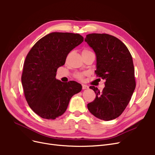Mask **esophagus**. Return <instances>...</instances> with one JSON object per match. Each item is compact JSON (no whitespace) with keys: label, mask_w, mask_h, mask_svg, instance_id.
<instances>
[{"label":"esophagus","mask_w":155,"mask_h":155,"mask_svg":"<svg viewBox=\"0 0 155 155\" xmlns=\"http://www.w3.org/2000/svg\"><path fill=\"white\" fill-rule=\"evenodd\" d=\"M88 88V86H87V85H84V84H82V89H87Z\"/></svg>","instance_id":"obj_1"}]
</instances>
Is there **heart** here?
Here are the masks:
<instances>
[{"instance_id":"1","label":"heart","mask_w":155,"mask_h":155,"mask_svg":"<svg viewBox=\"0 0 155 155\" xmlns=\"http://www.w3.org/2000/svg\"><path fill=\"white\" fill-rule=\"evenodd\" d=\"M88 51V50H85L83 51ZM83 77H84V73H77V74H76V77L77 78H78V79H80V80L82 79Z\"/></svg>"}]
</instances>
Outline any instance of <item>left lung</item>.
I'll use <instances>...</instances> for the list:
<instances>
[{
	"label": "left lung",
	"instance_id": "1",
	"mask_svg": "<svg viewBox=\"0 0 155 155\" xmlns=\"http://www.w3.org/2000/svg\"><path fill=\"white\" fill-rule=\"evenodd\" d=\"M85 41L95 53V73L105 81L102 92L90 87L96 97L88 109L101 120L114 119L127 107L136 87L132 56L120 40L107 34H89Z\"/></svg>",
	"mask_w": 155,
	"mask_h": 155
}]
</instances>
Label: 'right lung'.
<instances>
[{
  "instance_id": "obj_1",
  "label": "right lung",
  "mask_w": 155,
  "mask_h": 155,
  "mask_svg": "<svg viewBox=\"0 0 155 155\" xmlns=\"http://www.w3.org/2000/svg\"><path fill=\"white\" fill-rule=\"evenodd\" d=\"M84 41L79 34L51 32L32 46L24 63L21 82L29 107L46 119H55L66 111L71 97L82 91L75 81L56 79L58 68L68 54Z\"/></svg>"
}]
</instances>
